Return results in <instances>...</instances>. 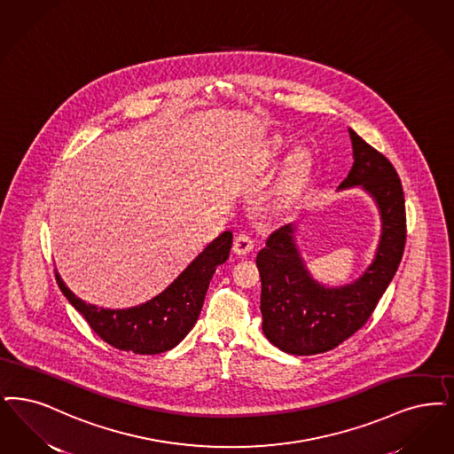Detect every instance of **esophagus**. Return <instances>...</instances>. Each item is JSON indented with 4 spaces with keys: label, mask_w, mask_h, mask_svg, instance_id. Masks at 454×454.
<instances>
[{
    "label": "esophagus",
    "mask_w": 454,
    "mask_h": 454,
    "mask_svg": "<svg viewBox=\"0 0 454 454\" xmlns=\"http://www.w3.org/2000/svg\"><path fill=\"white\" fill-rule=\"evenodd\" d=\"M254 250V241L248 235H238L235 238V243H233V252L236 254H241L245 256L247 254H250Z\"/></svg>",
    "instance_id": "34e87169"
}]
</instances>
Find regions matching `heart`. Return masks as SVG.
Masks as SVG:
<instances>
[{
	"label": "heart",
	"mask_w": 454,
	"mask_h": 454,
	"mask_svg": "<svg viewBox=\"0 0 454 454\" xmlns=\"http://www.w3.org/2000/svg\"><path fill=\"white\" fill-rule=\"evenodd\" d=\"M280 152H282V140L273 138L262 157L263 165L265 167L275 165L280 157ZM309 168H310V159L306 152H297L292 155L291 160L287 163V168H286L280 198L277 202L278 207H286L297 200V196L301 194V189L306 182V177L309 176Z\"/></svg>",
	"instance_id": "heart-1"
}]
</instances>
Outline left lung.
I'll return each instance as SVG.
<instances>
[{"label":"left lung","instance_id":"8db88e82","mask_svg":"<svg viewBox=\"0 0 454 454\" xmlns=\"http://www.w3.org/2000/svg\"><path fill=\"white\" fill-rule=\"evenodd\" d=\"M353 167L338 191L358 187L377 204L380 239L372 263L351 284L327 287L306 267L295 224L269 236L256 254L262 329L278 349L309 356L341 345L370 319L399 269L405 245V200L394 165L348 128Z\"/></svg>","mask_w":454,"mask_h":454}]
</instances>
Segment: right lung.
Listing matches in <instances>:
<instances>
[{
  "label": "right lung",
  "instance_id": "1",
  "mask_svg": "<svg viewBox=\"0 0 454 454\" xmlns=\"http://www.w3.org/2000/svg\"><path fill=\"white\" fill-rule=\"evenodd\" d=\"M233 233L224 231L213 239L159 295L140 306L98 308L74 294L55 270L62 294L90 323L101 340L123 351L159 355L181 343L200 317L209 282L231 250Z\"/></svg>",
  "mask_w": 454,
  "mask_h": 454
}]
</instances>
